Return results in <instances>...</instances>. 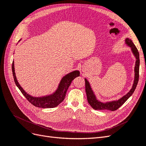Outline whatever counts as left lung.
<instances>
[{"instance_id":"obj_1","label":"left lung","mask_w":146,"mask_h":146,"mask_svg":"<svg viewBox=\"0 0 146 146\" xmlns=\"http://www.w3.org/2000/svg\"><path fill=\"white\" fill-rule=\"evenodd\" d=\"M125 44L129 46L130 48L131 52H133L134 56L136 58V63L135 66V79L134 82L132 86L131 89L129 91L127 94L123 96L122 98L119 99L117 100H114L111 102H108L103 103L99 101L96 99V97L93 91L92 90L90 84L87 80L86 78H85V90L86 92V96H87V100L88 103L91 106L92 108L97 110H108L110 111H115L117 110L119 107L122 106L125 102L130 97L133 93L137 84H138L139 80V54L138 49L135 46L133 42H132L130 39L126 38L125 40Z\"/></svg>"}]
</instances>
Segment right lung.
Here are the masks:
<instances>
[{
	"label": "right lung",
	"mask_w": 146,
	"mask_h": 146,
	"mask_svg": "<svg viewBox=\"0 0 146 146\" xmlns=\"http://www.w3.org/2000/svg\"><path fill=\"white\" fill-rule=\"evenodd\" d=\"M12 72L16 85L25 96V98L35 107L42 108H54L62 102L65 98L66 93L72 81L75 78L80 76V72L78 70H74L73 72L66 74L61 80L58 88L54 93L48 96L35 98V97H33L27 94L17 82L15 72L14 61H13L12 63Z\"/></svg>",
	"instance_id": "1"
}]
</instances>
